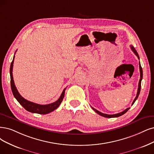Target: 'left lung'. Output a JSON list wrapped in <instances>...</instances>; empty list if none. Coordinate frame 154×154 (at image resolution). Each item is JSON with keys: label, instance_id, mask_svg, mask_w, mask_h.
Returning a JSON list of instances; mask_svg holds the SVG:
<instances>
[{"label": "left lung", "instance_id": "8db88e82", "mask_svg": "<svg viewBox=\"0 0 154 154\" xmlns=\"http://www.w3.org/2000/svg\"><path fill=\"white\" fill-rule=\"evenodd\" d=\"M131 50L133 51V53L136 54V56L138 57V58L140 59V57H139V55L137 53V51H136V49H134V48L133 46V45H131ZM139 66H140V79L139 81V83H138V91H137V94H136V98H134V101H133L132 103V105L134 103V102L136 101V100H137V98H138V96L140 94V90H141V80H142V78H143V70H142V68L141 66V64H140V62L139 63ZM91 108L93 109V110H94L96 113H98L99 115H100L101 116H103L104 117H107V118H113V117H118L119 116H121L122 115H124L125 113H126L128 110L130 109V108H128V109H126L125 110H124L123 112H120V113H116V114H113V115H109V114H105V113H101L100 112H99L98 110H96L95 109H94V108H93L91 106Z\"/></svg>", "mask_w": 154, "mask_h": 154}]
</instances>
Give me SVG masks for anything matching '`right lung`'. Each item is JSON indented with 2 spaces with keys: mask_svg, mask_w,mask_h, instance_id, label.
<instances>
[{
  "mask_svg": "<svg viewBox=\"0 0 154 154\" xmlns=\"http://www.w3.org/2000/svg\"><path fill=\"white\" fill-rule=\"evenodd\" d=\"M14 60V56L13 57V61L11 62V66H10L11 87V90H12V92L14 96V98L19 102L20 104L22 105V106L27 111L32 113H39V114H47V113H49L51 112L54 111L55 109H56L57 108L60 106V105L61 104V103L63 101V99L64 98L66 88H65L64 90L63 91L60 97L58 100L54 102V103H50L48 105H39V104L33 103V102L25 100L20 94L18 90H17L15 86V84L14 82L13 76V68Z\"/></svg>",
  "mask_w": 154,
  "mask_h": 154,
  "instance_id": "1",
  "label": "right lung"
}]
</instances>
